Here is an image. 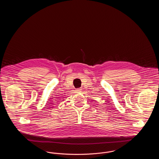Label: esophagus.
<instances>
[{"mask_svg": "<svg viewBox=\"0 0 159 159\" xmlns=\"http://www.w3.org/2000/svg\"><path fill=\"white\" fill-rule=\"evenodd\" d=\"M81 91H82V89L80 88H77V89H76V91L77 92H81Z\"/></svg>", "mask_w": 159, "mask_h": 159, "instance_id": "34e87169", "label": "esophagus"}]
</instances>
